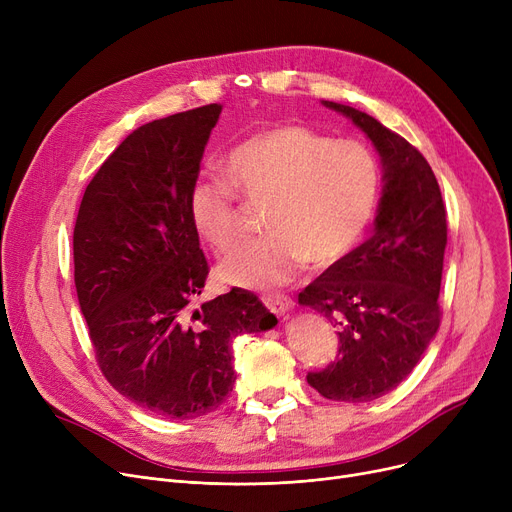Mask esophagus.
<instances>
[{
	"instance_id": "esophagus-1",
	"label": "esophagus",
	"mask_w": 512,
	"mask_h": 512,
	"mask_svg": "<svg viewBox=\"0 0 512 512\" xmlns=\"http://www.w3.org/2000/svg\"><path fill=\"white\" fill-rule=\"evenodd\" d=\"M261 301L267 309L276 315H284L292 309V299L286 297V294H263Z\"/></svg>"
}]
</instances>
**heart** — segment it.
Listing matches in <instances>:
<instances>
[{
	"mask_svg": "<svg viewBox=\"0 0 512 512\" xmlns=\"http://www.w3.org/2000/svg\"><path fill=\"white\" fill-rule=\"evenodd\" d=\"M228 177L201 174L188 195L195 230L207 245L228 253L249 224L239 191L265 207V238L220 263L236 286H278L307 261L328 267L365 236L380 197L378 159L359 141H332L303 124H282L238 143L226 159Z\"/></svg>",
	"mask_w": 512,
	"mask_h": 512,
	"instance_id": "obj_1",
	"label": "heart"
}]
</instances>
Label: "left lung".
<instances>
[{
    "instance_id": "left-lung-1",
    "label": "left lung",
    "mask_w": 512,
    "mask_h": 512,
    "mask_svg": "<svg viewBox=\"0 0 512 512\" xmlns=\"http://www.w3.org/2000/svg\"><path fill=\"white\" fill-rule=\"evenodd\" d=\"M324 105L378 149L384 195L373 234L299 294L340 340L336 361L309 371L307 382L330 400L369 402L407 380L440 328L446 207L427 159L407 139L351 105Z\"/></svg>"
}]
</instances>
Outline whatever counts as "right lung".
<instances>
[{"mask_svg": "<svg viewBox=\"0 0 512 512\" xmlns=\"http://www.w3.org/2000/svg\"><path fill=\"white\" fill-rule=\"evenodd\" d=\"M220 103L139 126L107 157L80 201L74 284L97 365L134 405L201 417L234 386L232 338L278 324L253 292L195 307L209 265L188 195Z\"/></svg>", "mask_w": 512, "mask_h": 512, "instance_id": "1", "label": "right lung"}]
</instances>
